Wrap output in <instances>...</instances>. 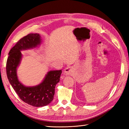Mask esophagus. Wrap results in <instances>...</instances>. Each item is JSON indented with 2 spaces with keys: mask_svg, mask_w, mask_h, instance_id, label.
<instances>
[{
  "mask_svg": "<svg viewBox=\"0 0 129 129\" xmlns=\"http://www.w3.org/2000/svg\"><path fill=\"white\" fill-rule=\"evenodd\" d=\"M64 73L66 75H70L71 74H72L73 73V69L71 67H67L66 69H65Z\"/></svg>",
  "mask_w": 129,
  "mask_h": 129,
  "instance_id": "obj_1",
  "label": "esophagus"
}]
</instances>
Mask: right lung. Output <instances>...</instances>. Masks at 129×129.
<instances>
[{
	"label": "right lung",
	"mask_w": 129,
	"mask_h": 129,
	"mask_svg": "<svg viewBox=\"0 0 129 129\" xmlns=\"http://www.w3.org/2000/svg\"><path fill=\"white\" fill-rule=\"evenodd\" d=\"M40 42L39 34H29L21 38L10 50L6 65L8 79L18 96L24 102L35 107L44 106L51 102L62 73L61 70L49 72L42 83L35 86L26 87L19 81L16 68L21 59L20 51L37 47Z\"/></svg>",
	"instance_id": "add662e5"
}]
</instances>
